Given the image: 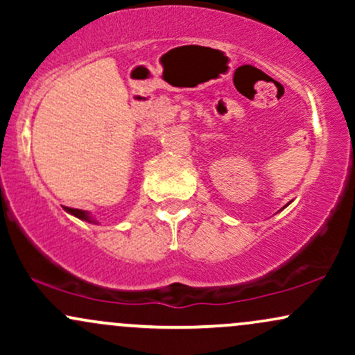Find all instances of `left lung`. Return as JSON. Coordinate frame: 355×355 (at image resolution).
Wrapping results in <instances>:
<instances>
[{"label": "left lung", "mask_w": 355, "mask_h": 355, "mask_svg": "<svg viewBox=\"0 0 355 355\" xmlns=\"http://www.w3.org/2000/svg\"><path fill=\"white\" fill-rule=\"evenodd\" d=\"M285 207H287V205H285Z\"/></svg>", "instance_id": "left-lung-1"}]
</instances>
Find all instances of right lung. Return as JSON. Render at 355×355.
I'll return each instance as SVG.
<instances>
[{
	"instance_id": "right-lung-1",
	"label": "right lung",
	"mask_w": 355,
	"mask_h": 355,
	"mask_svg": "<svg viewBox=\"0 0 355 355\" xmlns=\"http://www.w3.org/2000/svg\"><path fill=\"white\" fill-rule=\"evenodd\" d=\"M64 210H67L68 214L75 215L76 218H80V220H85V222H88V223H96V225H98V222H96V220L93 218L92 215H89L87 210H80V209H70V207H64Z\"/></svg>"
}]
</instances>
